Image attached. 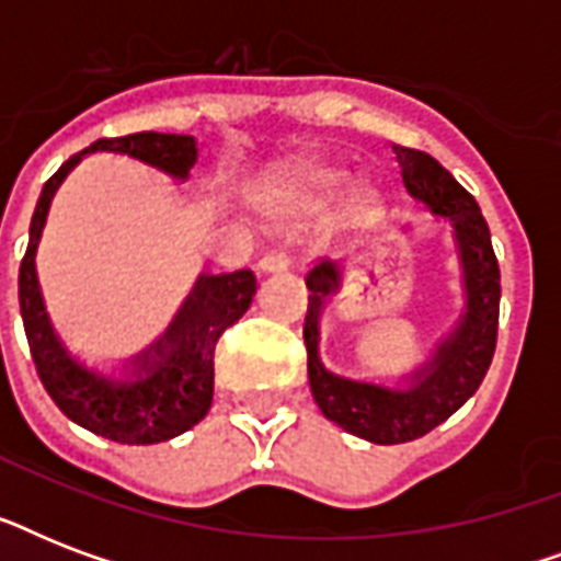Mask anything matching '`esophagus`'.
<instances>
[{"label": "esophagus", "instance_id": "34e87169", "mask_svg": "<svg viewBox=\"0 0 561 561\" xmlns=\"http://www.w3.org/2000/svg\"><path fill=\"white\" fill-rule=\"evenodd\" d=\"M290 264V255L285 250H271V253H264L259 259V273H279V271H288Z\"/></svg>", "mask_w": 561, "mask_h": 561}]
</instances>
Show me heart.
Instances as JSON below:
<instances>
[{"label":"heart","mask_w":561,"mask_h":561,"mask_svg":"<svg viewBox=\"0 0 561 561\" xmlns=\"http://www.w3.org/2000/svg\"><path fill=\"white\" fill-rule=\"evenodd\" d=\"M343 180H346V174H343V171L317 169V171H311V178H308V192L332 194L343 186Z\"/></svg>","instance_id":"b5f03b06"}]
</instances>
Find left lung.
I'll list each match as a JSON object with an SVG mask.
<instances>
[{
	"mask_svg": "<svg viewBox=\"0 0 561 561\" xmlns=\"http://www.w3.org/2000/svg\"><path fill=\"white\" fill-rule=\"evenodd\" d=\"M392 151L401 165L404 188L434 215L451 220L454 241L460 250L466 308L457 329L436 346L425 367L410 375L404 387L352 381L329 373L317 352L323 302L341 288V271L337 264L320 262L306 273L311 294L302 337L314 401L334 425L375 445H399L425 436L478 392L495 355L501 306V271L478 201L431 153L404 145H392Z\"/></svg>",
	"mask_w": 561,
	"mask_h": 561,
	"instance_id": "1",
	"label": "left lung"
}]
</instances>
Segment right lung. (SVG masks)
Wrapping results in <instances>:
<instances>
[{
	"label": "right lung",
	"mask_w": 561,
	"mask_h": 561,
	"mask_svg": "<svg viewBox=\"0 0 561 561\" xmlns=\"http://www.w3.org/2000/svg\"><path fill=\"white\" fill-rule=\"evenodd\" d=\"M95 151L125 153L145 165L165 171L174 180H186L188 169L197 160V145L192 136L153 134V130L99 139L81 153H75L72 160H66L46 180L31 218L28 250L20 264L22 325L39 381L72 422L122 445L165 443L197 425L209 413L211 390H215V346L220 334L241 320L253 302L255 276L253 271L201 276L174 317V323L169 325V332L151 350L136 355L134 373L127 378L116 381L78 364L51 329L39 294L34 253L57 186L81 162V157Z\"/></svg>",
	"instance_id": "right-lung-1"
}]
</instances>
